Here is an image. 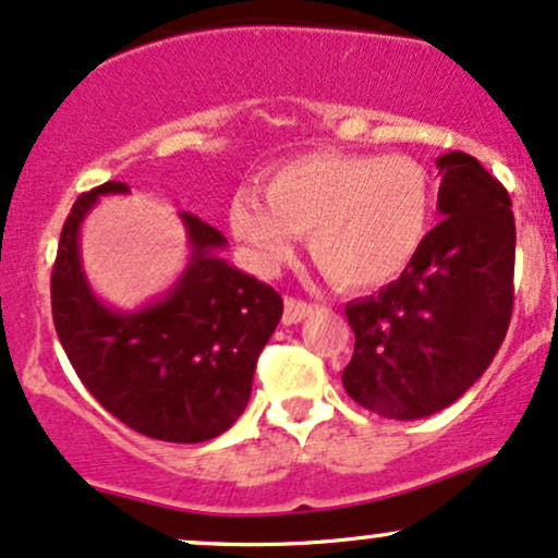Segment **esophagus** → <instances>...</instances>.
Wrapping results in <instances>:
<instances>
[{
  "instance_id": "obj_1",
  "label": "esophagus",
  "mask_w": 558,
  "mask_h": 558,
  "mask_svg": "<svg viewBox=\"0 0 558 558\" xmlns=\"http://www.w3.org/2000/svg\"><path fill=\"white\" fill-rule=\"evenodd\" d=\"M311 313H313L311 303H305V300H300V298H287L284 300V316H281V320H284L287 326H292V324H300V320H305Z\"/></svg>"
}]
</instances>
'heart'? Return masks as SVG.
<instances>
[{"label":"heart","instance_id":"1","mask_svg":"<svg viewBox=\"0 0 558 558\" xmlns=\"http://www.w3.org/2000/svg\"><path fill=\"white\" fill-rule=\"evenodd\" d=\"M229 206L232 232L264 268L292 255L305 234L316 266L342 287L397 279L421 253L434 221V182L410 156L318 150L264 174Z\"/></svg>","mask_w":558,"mask_h":558}]
</instances>
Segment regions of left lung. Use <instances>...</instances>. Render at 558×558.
<instances>
[{
    "mask_svg": "<svg viewBox=\"0 0 558 558\" xmlns=\"http://www.w3.org/2000/svg\"><path fill=\"white\" fill-rule=\"evenodd\" d=\"M441 221L402 277L344 307L355 352L342 384L360 408L417 421L473 386L514 305V214L507 187L462 150L438 156Z\"/></svg>",
    "mask_w": 558,
    "mask_h": 558,
    "instance_id": "8db88e82",
    "label": "left lung"
}]
</instances>
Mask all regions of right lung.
Wrapping results in <instances>:
<instances>
[{
  "instance_id": "obj_1",
  "label": "right lung",
  "mask_w": 558,
  "mask_h": 558,
  "mask_svg": "<svg viewBox=\"0 0 558 558\" xmlns=\"http://www.w3.org/2000/svg\"><path fill=\"white\" fill-rule=\"evenodd\" d=\"M104 182L75 201L51 271V316L85 389L117 421L148 438L201 444L245 410L253 373L281 311V294L219 258V229L185 221L193 255L172 292L135 313L96 300L81 266L77 232L98 195L128 193Z\"/></svg>"
}]
</instances>
